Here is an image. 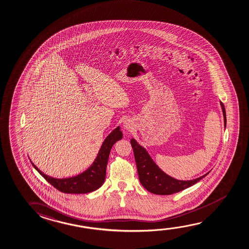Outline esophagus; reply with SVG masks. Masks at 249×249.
<instances>
[{
	"label": "esophagus",
	"mask_w": 249,
	"mask_h": 249,
	"mask_svg": "<svg viewBox=\"0 0 249 249\" xmlns=\"http://www.w3.org/2000/svg\"><path fill=\"white\" fill-rule=\"evenodd\" d=\"M123 126H124V128L127 130V131L134 129V123H132L130 120H126V122L123 124Z\"/></svg>",
	"instance_id": "esophagus-1"
}]
</instances>
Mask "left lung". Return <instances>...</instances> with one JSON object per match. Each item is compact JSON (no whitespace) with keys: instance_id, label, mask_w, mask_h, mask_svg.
Instances as JSON below:
<instances>
[{"instance_id":"left-lung-1","label":"left lung","mask_w":249,"mask_h":249,"mask_svg":"<svg viewBox=\"0 0 249 249\" xmlns=\"http://www.w3.org/2000/svg\"><path fill=\"white\" fill-rule=\"evenodd\" d=\"M221 106L224 113V126H226V112L222 102ZM131 145L134 150V159L137 165L138 175L140 181L147 191L160 195H169L182 191L189 188L198 180L206 177L208 173L202 177L190 180H179L166 175L160 170L144 148L138 144L135 140H131Z\"/></svg>"}]
</instances>
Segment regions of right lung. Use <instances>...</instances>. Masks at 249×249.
Instances as JSON below:
<instances>
[{
	"label": "right lung",
	"mask_w": 249,
	"mask_h": 249,
	"mask_svg": "<svg viewBox=\"0 0 249 249\" xmlns=\"http://www.w3.org/2000/svg\"><path fill=\"white\" fill-rule=\"evenodd\" d=\"M122 139L123 133L122 131H120V126H118L114 131H112L108 134V137L105 139L97 154V159H95L92 165L85 172L76 177L64 179L53 178L43 174L33 164L32 161L31 162L33 167L37 170V172L59 191L65 194H87L97 190L104 183L106 176V166L110 150L113 144Z\"/></svg>",
	"instance_id": "1"
}]
</instances>
